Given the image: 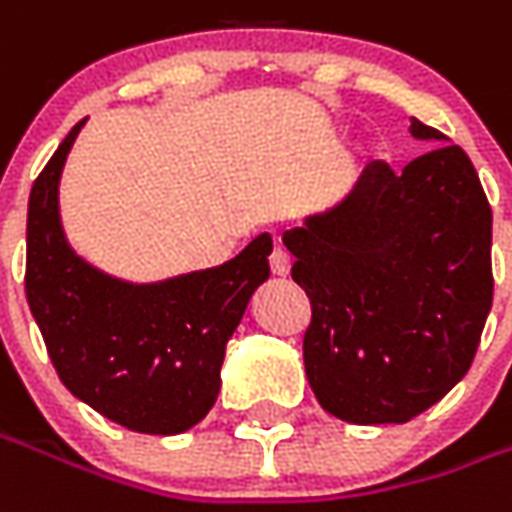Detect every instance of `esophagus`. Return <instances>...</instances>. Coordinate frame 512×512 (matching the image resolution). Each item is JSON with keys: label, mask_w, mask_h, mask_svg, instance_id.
I'll list each match as a JSON object with an SVG mask.
<instances>
[{"label": "esophagus", "mask_w": 512, "mask_h": 512, "mask_svg": "<svg viewBox=\"0 0 512 512\" xmlns=\"http://www.w3.org/2000/svg\"><path fill=\"white\" fill-rule=\"evenodd\" d=\"M268 263H271V274H274V277H288V274H291V257H288V252H285L282 246H274Z\"/></svg>", "instance_id": "esophagus-1"}]
</instances>
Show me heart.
<instances>
[{
    "label": "heart",
    "mask_w": 512,
    "mask_h": 512,
    "mask_svg": "<svg viewBox=\"0 0 512 512\" xmlns=\"http://www.w3.org/2000/svg\"><path fill=\"white\" fill-rule=\"evenodd\" d=\"M355 157H357V160H366V157H371V152H368L366 146H357Z\"/></svg>",
    "instance_id": "b5f03b06"
}]
</instances>
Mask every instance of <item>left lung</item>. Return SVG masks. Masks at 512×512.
<instances>
[{
  "label": "left lung",
  "mask_w": 512,
  "mask_h": 512,
  "mask_svg": "<svg viewBox=\"0 0 512 512\" xmlns=\"http://www.w3.org/2000/svg\"><path fill=\"white\" fill-rule=\"evenodd\" d=\"M393 174L368 163L349 194L282 235L313 321L305 371L318 405L349 424H405L466 377L491 313V205L460 146Z\"/></svg>",
  "instance_id": "obj_1"
}]
</instances>
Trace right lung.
Listing matches in <instances>:
<instances>
[{"label":"right lung","mask_w":512,"mask_h":512,"mask_svg":"<svg viewBox=\"0 0 512 512\" xmlns=\"http://www.w3.org/2000/svg\"><path fill=\"white\" fill-rule=\"evenodd\" d=\"M85 121L30 191L27 302L57 377L80 402L132 432L180 435L216 405L224 349L271 274L274 246L263 232L221 266L157 282L88 263L60 221V174Z\"/></svg>","instance_id":"1"}]
</instances>
